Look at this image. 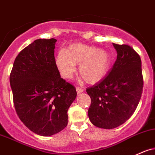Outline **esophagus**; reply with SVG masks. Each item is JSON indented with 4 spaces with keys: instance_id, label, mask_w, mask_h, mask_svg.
Listing matches in <instances>:
<instances>
[{
    "instance_id": "1",
    "label": "esophagus",
    "mask_w": 155,
    "mask_h": 155,
    "mask_svg": "<svg viewBox=\"0 0 155 155\" xmlns=\"http://www.w3.org/2000/svg\"><path fill=\"white\" fill-rule=\"evenodd\" d=\"M83 91H84V90H83L82 88L79 87H76V92H77L78 94H80V93H82Z\"/></svg>"
}]
</instances>
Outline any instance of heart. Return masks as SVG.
<instances>
[{"instance_id":"heart-1","label":"heart","mask_w":155,"mask_h":155,"mask_svg":"<svg viewBox=\"0 0 155 155\" xmlns=\"http://www.w3.org/2000/svg\"><path fill=\"white\" fill-rule=\"evenodd\" d=\"M111 56L101 48L81 43H74L60 50L56 57V64L64 79H71L79 64V73L88 84L103 79L111 64Z\"/></svg>"}]
</instances>
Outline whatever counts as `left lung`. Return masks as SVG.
I'll return each instance as SVG.
<instances>
[{
    "mask_svg": "<svg viewBox=\"0 0 155 155\" xmlns=\"http://www.w3.org/2000/svg\"><path fill=\"white\" fill-rule=\"evenodd\" d=\"M117 59L108 74L87 93L91 98L88 116L93 125L107 130L125 123L135 111L143 87L141 59L128 45L113 43Z\"/></svg>",
    "mask_w": 155,
    "mask_h": 155,
    "instance_id": "obj_1",
    "label": "left lung"
}]
</instances>
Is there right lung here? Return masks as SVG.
Here are the masks:
<instances>
[{
  "label": "right lung",
  "instance_id": "right-lung-1",
  "mask_svg": "<svg viewBox=\"0 0 155 155\" xmlns=\"http://www.w3.org/2000/svg\"><path fill=\"white\" fill-rule=\"evenodd\" d=\"M56 39H39L17 56L9 81L16 113L27 128L51 136L65 128L68 110L76 97L62 79L54 57Z\"/></svg>",
  "mask_w": 155,
  "mask_h": 155
}]
</instances>
